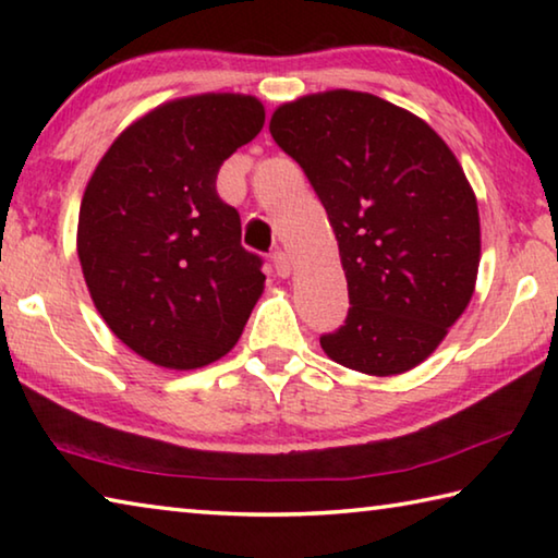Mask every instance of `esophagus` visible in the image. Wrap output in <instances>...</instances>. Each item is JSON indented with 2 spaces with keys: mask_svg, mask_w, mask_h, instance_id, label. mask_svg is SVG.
Listing matches in <instances>:
<instances>
[{
  "mask_svg": "<svg viewBox=\"0 0 558 558\" xmlns=\"http://www.w3.org/2000/svg\"><path fill=\"white\" fill-rule=\"evenodd\" d=\"M272 268H276V272L280 278H288L292 272V260L286 251H276L272 253Z\"/></svg>",
  "mask_w": 558,
  "mask_h": 558,
  "instance_id": "esophagus-1",
  "label": "esophagus"
}]
</instances>
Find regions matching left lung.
<instances>
[{
	"label": "left lung",
	"instance_id": "8db88e82",
	"mask_svg": "<svg viewBox=\"0 0 558 558\" xmlns=\"http://www.w3.org/2000/svg\"><path fill=\"white\" fill-rule=\"evenodd\" d=\"M270 135L313 184L342 256L352 307L319 344L354 372L413 369L475 290L480 216L456 155L421 118L356 90L286 102Z\"/></svg>",
	"mask_w": 558,
	"mask_h": 558
}]
</instances>
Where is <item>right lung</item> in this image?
<instances>
[{
    "instance_id": "1",
    "label": "right lung",
    "mask_w": 558,
    "mask_h": 558,
    "mask_svg": "<svg viewBox=\"0 0 558 558\" xmlns=\"http://www.w3.org/2000/svg\"><path fill=\"white\" fill-rule=\"evenodd\" d=\"M251 96L206 93L147 112L110 145L78 216V258L120 342L167 369H196L239 342L263 292V258L216 192L223 159L258 135Z\"/></svg>"
}]
</instances>
